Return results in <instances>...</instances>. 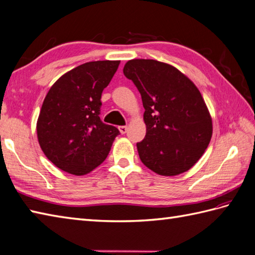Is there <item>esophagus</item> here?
Here are the masks:
<instances>
[{
  "mask_svg": "<svg viewBox=\"0 0 255 255\" xmlns=\"http://www.w3.org/2000/svg\"><path fill=\"white\" fill-rule=\"evenodd\" d=\"M118 129H119V131H121V133H122V134H124V133H126V132H127V130H128V127H127V126H119V127H118Z\"/></svg>",
  "mask_w": 255,
  "mask_h": 255,
  "instance_id": "esophagus-1",
  "label": "esophagus"
}]
</instances>
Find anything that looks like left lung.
Returning a JSON list of instances; mask_svg holds the SVG:
<instances>
[{
  "label": "left lung",
  "instance_id": "1",
  "mask_svg": "<svg viewBox=\"0 0 255 255\" xmlns=\"http://www.w3.org/2000/svg\"><path fill=\"white\" fill-rule=\"evenodd\" d=\"M124 74L137 86L144 107L140 160L159 175L188 171L213 136V121L196 85L175 67L152 59L129 60Z\"/></svg>",
  "mask_w": 255,
  "mask_h": 255
}]
</instances>
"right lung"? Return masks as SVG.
<instances>
[{"label": "right lung", "mask_w": 255, "mask_h": 255, "mask_svg": "<svg viewBox=\"0 0 255 255\" xmlns=\"http://www.w3.org/2000/svg\"><path fill=\"white\" fill-rule=\"evenodd\" d=\"M121 61H92L59 78L45 97L37 121L42 152L59 169L84 175L102 164L119 130L100 118L102 92Z\"/></svg>", "instance_id": "obj_1"}]
</instances>
